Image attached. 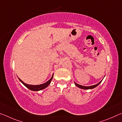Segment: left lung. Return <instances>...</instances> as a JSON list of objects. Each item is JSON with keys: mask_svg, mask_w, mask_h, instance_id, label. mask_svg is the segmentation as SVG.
Masks as SVG:
<instances>
[{"mask_svg": "<svg viewBox=\"0 0 122 122\" xmlns=\"http://www.w3.org/2000/svg\"><path fill=\"white\" fill-rule=\"evenodd\" d=\"M103 77V78H104ZM103 79L101 80V81L99 82V83H98L97 84H95V85H92V86H82V85H80V84H77V83H75V82H74V83H75V86H77L78 88H81V89H93V88H95V87H96L97 86H98L99 84H100L101 83V82L102 81V80H103Z\"/></svg>", "mask_w": 122, "mask_h": 122, "instance_id": "8db88e82", "label": "left lung"}]
</instances>
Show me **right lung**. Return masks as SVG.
Listing matches in <instances>:
<instances>
[{
    "mask_svg": "<svg viewBox=\"0 0 122 122\" xmlns=\"http://www.w3.org/2000/svg\"><path fill=\"white\" fill-rule=\"evenodd\" d=\"M53 75H54V73L53 74L51 77L48 80V81L45 82V83H43V84H39V85H32V84H28L25 83V82H24L21 80H20L19 77H18V79L19 80V81L21 82V83L26 86V87L29 89L30 90H32V91H35V92H36V91H40V90H41L42 89H44L47 88V86H48L49 84H50L51 82V80H52L53 78Z\"/></svg>",
    "mask_w": 122,
    "mask_h": 122,
    "instance_id": "1",
    "label": "right lung"
}]
</instances>
